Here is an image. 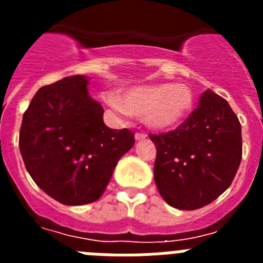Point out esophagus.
Segmentation results:
<instances>
[{
	"label": "esophagus",
	"instance_id": "obj_1",
	"mask_svg": "<svg viewBox=\"0 0 263 263\" xmlns=\"http://www.w3.org/2000/svg\"><path fill=\"white\" fill-rule=\"evenodd\" d=\"M147 138V134L145 133H136V141H141V139Z\"/></svg>",
	"mask_w": 263,
	"mask_h": 263
}]
</instances>
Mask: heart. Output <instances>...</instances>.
<instances>
[{
	"mask_svg": "<svg viewBox=\"0 0 263 263\" xmlns=\"http://www.w3.org/2000/svg\"><path fill=\"white\" fill-rule=\"evenodd\" d=\"M106 103L122 116H142L145 124L155 130H168L183 124L195 105L194 92L184 84H153L132 87L121 99L115 93Z\"/></svg>",
	"mask_w": 263,
	"mask_h": 263,
	"instance_id": "obj_1",
	"label": "heart"
}]
</instances>
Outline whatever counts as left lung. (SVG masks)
I'll list each match as a JSON object with an SVG mask.
<instances>
[{
	"mask_svg": "<svg viewBox=\"0 0 263 263\" xmlns=\"http://www.w3.org/2000/svg\"><path fill=\"white\" fill-rule=\"evenodd\" d=\"M150 139L157 147L158 191L178 210L194 211L216 200L232 184L242 158L240 121L211 89L180 126Z\"/></svg>",
	"mask_w": 263,
	"mask_h": 263,
	"instance_id": "8db88e82",
	"label": "left lung"
}]
</instances>
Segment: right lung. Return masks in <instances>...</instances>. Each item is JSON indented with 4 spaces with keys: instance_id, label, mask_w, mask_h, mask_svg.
Returning <instances> with one entry per match:
<instances>
[{
    "instance_id": "right-lung-1",
    "label": "right lung",
    "mask_w": 263,
    "mask_h": 263,
    "mask_svg": "<svg viewBox=\"0 0 263 263\" xmlns=\"http://www.w3.org/2000/svg\"><path fill=\"white\" fill-rule=\"evenodd\" d=\"M89 78L68 76L42 87L22 118L20 150L41 190L64 205L100 199L116 164L134 145V133L103 121L88 93Z\"/></svg>"
}]
</instances>
